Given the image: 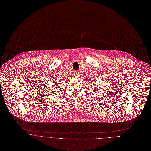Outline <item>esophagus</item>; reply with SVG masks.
Masks as SVG:
<instances>
[{
	"instance_id": "esophagus-1",
	"label": "esophagus",
	"mask_w": 151,
	"mask_h": 151,
	"mask_svg": "<svg viewBox=\"0 0 151 151\" xmlns=\"http://www.w3.org/2000/svg\"><path fill=\"white\" fill-rule=\"evenodd\" d=\"M74 76H75V78H78L79 77V74H75Z\"/></svg>"
}]
</instances>
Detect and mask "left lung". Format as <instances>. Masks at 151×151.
<instances>
[{
    "label": "left lung",
    "instance_id": "8db88e82",
    "mask_svg": "<svg viewBox=\"0 0 151 151\" xmlns=\"http://www.w3.org/2000/svg\"><path fill=\"white\" fill-rule=\"evenodd\" d=\"M94 92H97V88H94V90H93Z\"/></svg>",
    "mask_w": 151,
    "mask_h": 151
}]
</instances>
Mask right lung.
<instances>
[{
	"label": "right lung",
	"mask_w": 151,
	"mask_h": 151,
	"mask_svg": "<svg viewBox=\"0 0 151 151\" xmlns=\"http://www.w3.org/2000/svg\"><path fill=\"white\" fill-rule=\"evenodd\" d=\"M62 81H63V80H62V79H61V80H60V83H55V84H56V86H57V85H58V84H60L62 83H63V82H62ZM57 82H58V81H57ZM54 86H55V85H54Z\"/></svg>",
	"instance_id": "right-lung-1"
}]
</instances>
